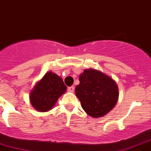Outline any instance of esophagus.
I'll use <instances>...</instances> for the list:
<instances>
[{
	"label": "esophagus",
	"mask_w": 151,
	"mask_h": 151,
	"mask_svg": "<svg viewBox=\"0 0 151 151\" xmlns=\"http://www.w3.org/2000/svg\"><path fill=\"white\" fill-rule=\"evenodd\" d=\"M75 90V87L74 86H70L68 88V92H70V93H73Z\"/></svg>",
	"instance_id": "1"
}]
</instances>
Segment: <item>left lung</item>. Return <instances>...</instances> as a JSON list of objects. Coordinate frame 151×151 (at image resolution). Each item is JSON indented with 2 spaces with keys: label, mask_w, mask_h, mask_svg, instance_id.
I'll return each mask as SVG.
<instances>
[{
  "label": "left lung",
  "mask_w": 151,
  "mask_h": 151,
  "mask_svg": "<svg viewBox=\"0 0 151 151\" xmlns=\"http://www.w3.org/2000/svg\"><path fill=\"white\" fill-rule=\"evenodd\" d=\"M79 82L75 92L88 115L102 117L114 108L118 101L119 89L111 77L89 68L81 73Z\"/></svg>",
  "instance_id": "1"
}]
</instances>
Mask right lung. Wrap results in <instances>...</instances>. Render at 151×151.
<instances>
[{"mask_svg": "<svg viewBox=\"0 0 151 151\" xmlns=\"http://www.w3.org/2000/svg\"><path fill=\"white\" fill-rule=\"evenodd\" d=\"M66 89V86L61 77L48 72L31 91L30 102L38 112H47L52 109Z\"/></svg>", "mask_w": 151, "mask_h": 151, "instance_id": "1", "label": "right lung"}]
</instances>
